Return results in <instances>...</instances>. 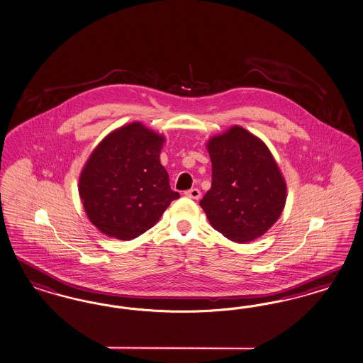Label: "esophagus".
Instances as JSON below:
<instances>
[{
	"label": "esophagus",
	"mask_w": 363,
	"mask_h": 363,
	"mask_svg": "<svg viewBox=\"0 0 363 363\" xmlns=\"http://www.w3.org/2000/svg\"><path fill=\"white\" fill-rule=\"evenodd\" d=\"M185 196L191 198V199H199L201 198V191H199V189H190V190L185 191Z\"/></svg>",
	"instance_id": "34e87169"
}]
</instances>
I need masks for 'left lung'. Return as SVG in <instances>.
<instances>
[{
  "instance_id": "left-lung-1",
  "label": "left lung",
  "mask_w": 363,
  "mask_h": 363,
  "mask_svg": "<svg viewBox=\"0 0 363 363\" xmlns=\"http://www.w3.org/2000/svg\"><path fill=\"white\" fill-rule=\"evenodd\" d=\"M211 187L199 205L211 226L230 241L264 235L285 208L286 182L262 140L233 126L208 143Z\"/></svg>"
}]
</instances>
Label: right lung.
Here are the masks:
<instances>
[{
    "label": "right lung",
    "instance_id": "right-lung-1",
    "mask_svg": "<svg viewBox=\"0 0 363 363\" xmlns=\"http://www.w3.org/2000/svg\"><path fill=\"white\" fill-rule=\"evenodd\" d=\"M165 137L133 122L108 134L84 166L78 191L89 220L108 237L130 241L153 228L172 201L160 153Z\"/></svg>",
    "mask_w": 363,
    "mask_h": 363
}]
</instances>
